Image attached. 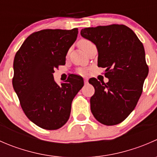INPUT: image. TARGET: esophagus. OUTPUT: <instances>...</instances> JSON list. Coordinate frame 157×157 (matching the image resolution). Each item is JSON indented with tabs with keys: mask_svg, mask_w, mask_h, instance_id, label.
<instances>
[{
	"mask_svg": "<svg viewBox=\"0 0 157 157\" xmlns=\"http://www.w3.org/2000/svg\"><path fill=\"white\" fill-rule=\"evenodd\" d=\"M84 83H88V78H84Z\"/></svg>",
	"mask_w": 157,
	"mask_h": 157,
	"instance_id": "34e87169",
	"label": "esophagus"
}]
</instances>
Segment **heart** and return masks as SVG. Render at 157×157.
Listing matches in <instances>:
<instances>
[{"instance_id":"b5f03b06","label":"heart","mask_w":157,"mask_h":157,"mask_svg":"<svg viewBox=\"0 0 157 157\" xmlns=\"http://www.w3.org/2000/svg\"><path fill=\"white\" fill-rule=\"evenodd\" d=\"M91 45H93V42H92L91 41L88 40V39H82L78 42L79 47H80V48H81L83 52H84V51L86 50V49ZM79 72H80V74H84L86 71H85V70L80 69V71H79Z\"/></svg>"}]
</instances>
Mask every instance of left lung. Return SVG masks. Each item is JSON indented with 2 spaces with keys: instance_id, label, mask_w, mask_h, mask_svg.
<instances>
[{
  "instance_id": "left-lung-1",
  "label": "left lung",
  "mask_w": 157,
  "mask_h": 157,
  "mask_svg": "<svg viewBox=\"0 0 157 157\" xmlns=\"http://www.w3.org/2000/svg\"><path fill=\"white\" fill-rule=\"evenodd\" d=\"M80 35L96 45L98 66L105 67L108 83L91 78L95 89L90 109L105 125L122 122L137 105L149 68L142 42L124 25L112 24L82 29Z\"/></svg>"
}]
</instances>
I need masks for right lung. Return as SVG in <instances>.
Returning a JSON list of instances; mask_svg holds the SVG:
<instances>
[{
    "mask_svg": "<svg viewBox=\"0 0 157 157\" xmlns=\"http://www.w3.org/2000/svg\"><path fill=\"white\" fill-rule=\"evenodd\" d=\"M78 29H43L26 38L15 55L13 86L31 121L46 130L62 127L69 119L74 96L83 86L76 74L61 86L54 80L58 66L77 39Z\"/></svg>",
    "mask_w": 157,
    "mask_h": 157,
    "instance_id": "right-lung-1",
    "label": "right lung"
}]
</instances>
